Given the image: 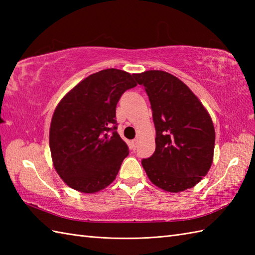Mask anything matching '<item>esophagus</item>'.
Segmentation results:
<instances>
[{
  "mask_svg": "<svg viewBox=\"0 0 255 255\" xmlns=\"http://www.w3.org/2000/svg\"><path fill=\"white\" fill-rule=\"evenodd\" d=\"M137 144H138V138H134L132 141H131V148L132 149H136L137 148Z\"/></svg>",
  "mask_w": 255,
  "mask_h": 255,
  "instance_id": "obj_1",
  "label": "esophagus"
}]
</instances>
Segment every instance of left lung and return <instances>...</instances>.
I'll return each instance as SVG.
<instances>
[{"mask_svg":"<svg viewBox=\"0 0 255 255\" xmlns=\"http://www.w3.org/2000/svg\"><path fill=\"white\" fill-rule=\"evenodd\" d=\"M147 92L155 127V151L141 164L149 180L178 193L207 174L213 163L215 128L208 112L186 84L160 70L132 74Z\"/></svg>","mask_w":255,"mask_h":255,"instance_id":"obj_1","label":"left lung"}]
</instances>
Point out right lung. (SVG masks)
<instances>
[{
  "mask_svg": "<svg viewBox=\"0 0 255 255\" xmlns=\"http://www.w3.org/2000/svg\"><path fill=\"white\" fill-rule=\"evenodd\" d=\"M137 85L132 75L106 69L81 81L59 103L51 119L53 166L68 186L96 193L115 180L128 145L117 132L116 105Z\"/></svg>",
  "mask_w": 255,
  "mask_h": 255,
  "instance_id": "right-lung-1",
  "label": "right lung"
}]
</instances>
